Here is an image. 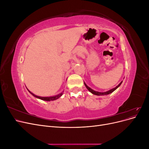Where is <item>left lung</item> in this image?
<instances>
[{
	"label": "left lung",
	"instance_id": "8db88e82",
	"mask_svg": "<svg viewBox=\"0 0 149 149\" xmlns=\"http://www.w3.org/2000/svg\"><path fill=\"white\" fill-rule=\"evenodd\" d=\"M122 83H123V81H121V82L119 83V84L117 86H116V88H113V89H112L109 90V91H108L105 92V93H100V92L95 91H94V90H93L92 89L90 88L89 87H88V86H87L86 84L85 83H84V84H85V86L86 87V88L89 90V91L90 92H91V93H93V94H95V95H97V96H102V95H107V94H110V93L113 92L114 91H115V90H116L117 88H118L119 86Z\"/></svg>",
	"mask_w": 149,
	"mask_h": 149
}]
</instances>
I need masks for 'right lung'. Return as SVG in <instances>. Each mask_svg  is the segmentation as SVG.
<instances>
[{"mask_svg": "<svg viewBox=\"0 0 149 149\" xmlns=\"http://www.w3.org/2000/svg\"><path fill=\"white\" fill-rule=\"evenodd\" d=\"M31 94H32L33 96H34L35 97H37V98H39L40 99V100H43V101H54V100H57V99L59 98L61 95H62V93L58 94V95H56L55 96H53V97H40V96H36L35 95V94H33V93H31L30 91H29Z\"/></svg>", "mask_w": 149, "mask_h": 149, "instance_id": "obj_1", "label": "right lung"}]
</instances>
